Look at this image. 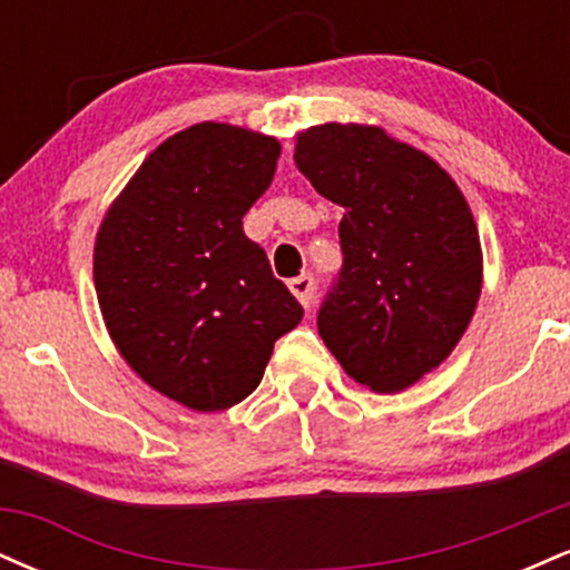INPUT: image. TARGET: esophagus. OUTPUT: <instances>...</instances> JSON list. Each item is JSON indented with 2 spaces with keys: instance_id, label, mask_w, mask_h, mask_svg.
Returning a JSON list of instances; mask_svg holds the SVG:
<instances>
[{
  "instance_id": "34e87169",
  "label": "esophagus",
  "mask_w": 570,
  "mask_h": 570,
  "mask_svg": "<svg viewBox=\"0 0 570 570\" xmlns=\"http://www.w3.org/2000/svg\"><path fill=\"white\" fill-rule=\"evenodd\" d=\"M289 289H292L294 297L299 299V305L311 307V303H313V289H316V286H313V278H311V276H297V278H292V281H289Z\"/></svg>"
}]
</instances>
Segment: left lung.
Returning a JSON list of instances; mask_svg holds the SVG:
<instances>
[{
  "label": "left lung",
  "instance_id": "8db88e82",
  "mask_svg": "<svg viewBox=\"0 0 570 570\" xmlns=\"http://www.w3.org/2000/svg\"><path fill=\"white\" fill-rule=\"evenodd\" d=\"M294 163L345 208L343 271L318 332L345 375L399 394L436 370L472 322L482 246L461 187L434 158L381 126L299 130Z\"/></svg>",
  "mask_w": 570,
  "mask_h": 570
}]
</instances>
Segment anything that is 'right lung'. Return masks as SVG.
<instances>
[{
  "label": "right lung",
  "instance_id": "1",
  "mask_svg": "<svg viewBox=\"0 0 570 570\" xmlns=\"http://www.w3.org/2000/svg\"><path fill=\"white\" fill-rule=\"evenodd\" d=\"M281 144L230 122L168 136L104 214L94 281L115 348L195 412L244 402L303 307L244 233Z\"/></svg>",
  "mask_w": 570,
  "mask_h": 570
}]
</instances>
